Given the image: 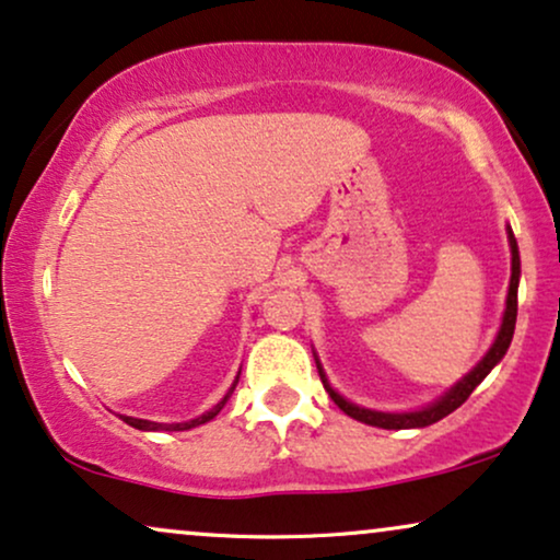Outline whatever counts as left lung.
Returning <instances> with one entry per match:
<instances>
[{
    "label": "left lung",
    "instance_id": "obj_1",
    "mask_svg": "<svg viewBox=\"0 0 560 560\" xmlns=\"http://www.w3.org/2000/svg\"><path fill=\"white\" fill-rule=\"evenodd\" d=\"M509 245H512V281H509L504 323H501V330H499L497 341H493L491 349H488V353L483 357V362H480L476 370L468 374V377L459 380L457 385L452 387L447 395H444V398H439L434 402V406H429V408H423V410H413V413H380V410L353 406V402L343 400L336 390H330L328 380H325L320 364H317V370H320V377H323V385H325V390L330 393L332 402H336V406L341 408L346 416H351V419H357V421H362V423H370V427H377V429H419V427H429V423H436L439 419H444V416H450L452 410L463 406V402L470 398V393L476 390L480 382H483L486 374L491 372L493 366L501 362V359H504L509 343H512L514 323H516V284H520V250H516V240L512 235V230H509Z\"/></svg>",
    "mask_w": 560,
    "mask_h": 560
}]
</instances>
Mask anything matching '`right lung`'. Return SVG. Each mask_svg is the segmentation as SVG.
Listing matches in <instances>:
<instances>
[{
	"instance_id": "right-lung-1",
	"label": "right lung",
	"mask_w": 560,
	"mask_h": 560,
	"mask_svg": "<svg viewBox=\"0 0 560 560\" xmlns=\"http://www.w3.org/2000/svg\"><path fill=\"white\" fill-rule=\"evenodd\" d=\"M237 380H235V385L230 387V393L224 395L222 402H217L214 408L207 410V413H203V416H198V419H194V421H186V423H154V421H144V419H131V416H124V421L129 423V427H133V429H144V431H186V429H194V427H198V423H207V421L214 419L219 410H222L224 402H228L232 390H235V387H237Z\"/></svg>"
}]
</instances>
